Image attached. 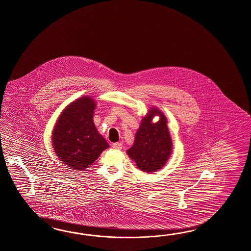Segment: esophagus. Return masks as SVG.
Returning <instances> with one entry per match:
<instances>
[{
    "mask_svg": "<svg viewBox=\"0 0 251 251\" xmlns=\"http://www.w3.org/2000/svg\"><path fill=\"white\" fill-rule=\"evenodd\" d=\"M112 148L114 150H122L123 149V145L121 143H119V142H115V143L112 144Z\"/></svg>",
    "mask_w": 251,
    "mask_h": 251,
    "instance_id": "1",
    "label": "esophagus"
}]
</instances>
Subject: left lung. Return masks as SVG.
Wrapping results in <instances>:
<instances>
[{
    "label": "left lung",
    "instance_id": "obj_1",
    "mask_svg": "<svg viewBox=\"0 0 251 251\" xmlns=\"http://www.w3.org/2000/svg\"><path fill=\"white\" fill-rule=\"evenodd\" d=\"M159 115L160 121L152 124L153 116ZM172 150V141L167 127L165 116L157 109H151L141 121L135 135L134 144L128 150V156L141 171L151 173L165 165Z\"/></svg>",
    "mask_w": 251,
    "mask_h": 251
}]
</instances>
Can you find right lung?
Listing matches in <instances>:
<instances>
[{
  "instance_id": "add662e5",
  "label": "right lung",
  "mask_w": 251,
  "mask_h": 251,
  "mask_svg": "<svg viewBox=\"0 0 251 251\" xmlns=\"http://www.w3.org/2000/svg\"><path fill=\"white\" fill-rule=\"evenodd\" d=\"M96 104L84 96L70 104L59 117L52 132L56 155L71 169L83 171L109 147L93 123Z\"/></svg>"
}]
</instances>
